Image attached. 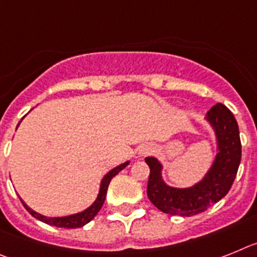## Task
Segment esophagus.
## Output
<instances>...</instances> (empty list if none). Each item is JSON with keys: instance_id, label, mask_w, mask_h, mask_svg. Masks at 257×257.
<instances>
[{"instance_id": "34e87169", "label": "esophagus", "mask_w": 257, "mask_h": 257, "mask_svg": "<svg viewBox=\"0 0 257 257\" xmlns=\"http://www.w3.org/2000/svg\"><path fill=\"white\" fill-rule=\"evenodd\" d=\"M151 147L150 146H146V145H145V146H142L141 149H140V155L141 156H146V155H149V154H151Z\"/></svg>"}]
</instances>
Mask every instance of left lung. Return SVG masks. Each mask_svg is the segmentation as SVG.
I'll return each mask as SVG.
<instances>
[{
    "mask_svg": "<svg viewBox=\"0 0 257 257\" xmlns=\"http://www.w3.org/2000/svg\"><path fill=\"white\" fill-rule=\"evenodd\" d=\"M206 117L216 132L218 154L212 168L199 184L189 189L167 186L160 175V163L155 158L145 159L150 167L147 196L164 213L190 217L204 212L229 193L235 180L242 158L238 122L231 111L222 103H216Z\"/></svg>",
    "mask_w": 257,
    "mask_h": 257,
    "instance_id": "left-lung-1",
    "label": "left lung"
}]
</instances>
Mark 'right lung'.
I'll return each mask as SVG.
<instances>
[{
	"mask_svg": "<svg viewBox=\"0 0 257 257\" xmlns=\"http://www.w3.org/2000/svg\"><path fill=\"white\" fill-rule=\"evenodd\" d=\"M128 164L129 163L126 162V163H124V164H120V166L116 167V168L111 169V171L108 172L106 176H104L103 180H102L101 190H99V194H98V198L95 199V202L93 203V204H91L88 209L80 212V213H76V215L66 216V217H46V216H42V215H40V213H37V212L32 211V209L27 206L23 200H22V203H23L24 208L30 212L33 217H36L37 220H40V221L45 222V224L54 225V226H57V227H66V229H76V227H81V226H84L85 224H88L89 221H91V220L94 218V216L97 215L98 212H99V209H101L102 206H103L104 199H106L107 187H108V184H110V181L112 180V177H115V176L117 175V173H119L121 169L125 168Z\"/></svg>",
	"mask_w": 257,
	"mask_h": 257,
	"instance_id": "add662e5",
	"label": "right lung"
}]
</instances>
